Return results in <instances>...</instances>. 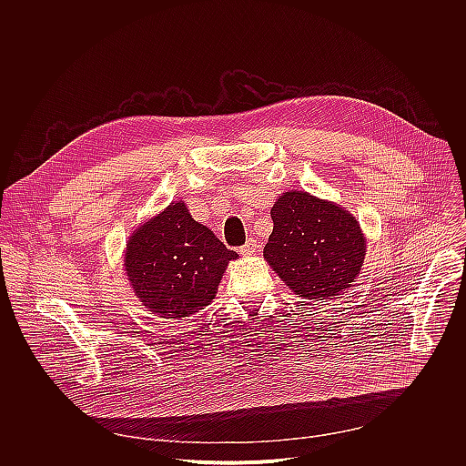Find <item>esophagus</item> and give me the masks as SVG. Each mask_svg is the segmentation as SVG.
Segmentation results:
<instances>
[{"label": "esophagus", "mask_w": 466, "mask_h": 466, "mask_svg": "<svg viewBox=\"0 0 466 466\" xmlns=\"http://www.w3.org/2000/svg\"><path fill=\"white\" fill-rule=\"evenodd\" d=\"M256 250H258V241L252 239V238L239 248V252H241L243 256H252Z\"/></svg>", "instance_id": "34e87169"}]
</instances>
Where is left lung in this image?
<instances>
[{
	"mask_svg": "<svg viewBox=\"0 0 466 466\" xmlns=\"http://www.w3.org/2000/svg\"><path fill=\"white\" fill-rule=\"evenodd\" d=\"M274 230L263 256L287 287L303 299H330L358 278L367 239L343 207L290 190L270 210Z\"/></svg>",
	"mask_w": 466,
	"mask_h": 466,
	"instance_id": "obj_1",
	"label": "left lung"
}]
</instances>
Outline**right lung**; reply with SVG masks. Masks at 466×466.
I'll return each instance as SVG.
<instances>
[{"label": "right lung", "instance_id": "right-lung-1", "mask_svg": "<svg viewBox=\"0 0 466 466\" xmlns=\"http://www.w3.org/2000/svg\"><path fill=\"white\" fill-rule=\"evenodd\" d=\"M232 259L238 254L198 223L183 201H176L128 238L125 272L150 312L181 319L212 303Z\"/></svg>", "mask_w": 466, "mask_h": 466}]
</instances>
